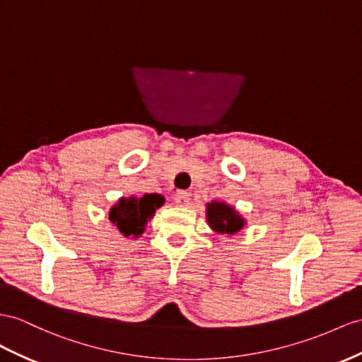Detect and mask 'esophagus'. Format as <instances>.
I'll return each mask as SVG.
<instances>
[{
	"mask_svg": "<svg viewBox=\"0 0 362 362\" xmlns=\"http://www.w3.org/2000/svg\"><path fill=\"white\" fill-rule=\"evenodd\" d=\"M189 194L188 192H185V191H177L174 194V202H175V205L177 206H187L188 203H189Z\"/></svg>",
	"mask_w": 362,
	"mask_h": 362,
	"instance_id": "34e87169",
	"label": "esophagus"
}]
</instances>
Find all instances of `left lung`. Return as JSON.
Masks as SVG:
<instances>
[{
	"mask_svg": "<svg viewBox=\"0 0 362 362\" xmlns=\"http://www.w3.org/2000/svg\"><path fill=\"white\" fill-rule=\"evenodd\" d=\"M206 220L209 228L218 234L234 235L243 229L246 220L225 202H211L206 205Z\"/></svg>",
	"mask_w": 362,
	"mask_h": 362,
	"instance_id": "1",
	"label": "left lung"
}]
</instances>
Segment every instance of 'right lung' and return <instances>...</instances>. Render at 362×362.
Instances as JSON below:
<instances>
[{"label":"right lung","mask_w":362,"mask_h":362,"mask_svg":"<svg viewBox=\"0 0 362 362\" xmlns=\"http://www.w3.org/2000/svg\"><path fill=\"white\" fill-rule=\"evenodd\" d=\"M165 203L160 194H144L142 197H120L111 206L108 218L124 237L137 238L144 234L148 220H151L156 209Z\"/></svg>","instance_id":"1"}]
</instances>
